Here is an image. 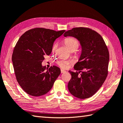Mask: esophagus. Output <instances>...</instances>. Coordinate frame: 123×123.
Returning a JSON list of instances; mask_svg holds the SVG:
<instances>
[{"mask_svg": "<svg viewBox=\"0 0 123 123\" xmlns=\"http://www.w3.org/2000/svg\"><path fill=\"white\" fill-rule=\"evenodd\" d=\"M66 71L64 70H63V69H61V73H65Z\"/></svg>", "mask_w": 123, "mask_h": 123, "instance_id": "1", "label": "esophagus"}]
</instances>
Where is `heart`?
I'll use <instances>...</instances> for the list:
<instances>
[{"mask_svg": "<svg viewBox=\"0 0 123 123\" xmlns=\"http://www.w3.org/2000/svg\"><path fill=\"white\" fill-rule=\"evenodd\" d=\"M64 43L67 48L69 49L70 51H74V56L76 57H79V54L76 53H75V51L77 49L79 46V42L78 39L74 38V37H68L66 38L64 41ZM54 48H53V50ZM57 64L60 68L62 69H66L68 67L70 63V62L68 60L60 59L57 61Z\"/></svg>", "mask_w": 123, "mask_h": 123, "instance_id": "b5f03b06", "label": "heart"}]
</instances>
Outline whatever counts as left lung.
Here are the masks:
<instances>
[{
  "label": "left lung",
  "instance_id": "8db88e82",
  "mask_svg": "<svg viewBox=\"0 0 123 123\" xmlns=\"http://www.w3.org/2000/svg\"><path fill=\"white\" fill-rule=\"evenodd\" d=\"M63 35L75 37L82 46L80 58L74 67L76 72L69 71L72 78L68 90L78 98H88L99 90L107 78L109 50L101 35L90 28H74Z\"/></svg>",
  "mask_w": 123,
  "mask_h": 123
}]
</instances>
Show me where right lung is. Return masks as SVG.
<instances>
[{"instance_id": "obj_1", "label": "right lung", "mask_w": 123, "mask_h": 123, "mask_svg": "<svg viewBox=\"0 0 123 123\" xmlns=\"http://www.w3.org/2000/svg\"><path fill=\"white\" fill-rule=\"evenodd\" d=\"M64 31L34 28L23 34L17 42L12 56L14 71L18 84L28 94H45L61 73L57 67L51 66L47 70L42 62L45 55L51 54L54 42Z\"/></svg>"}]
</instances>
